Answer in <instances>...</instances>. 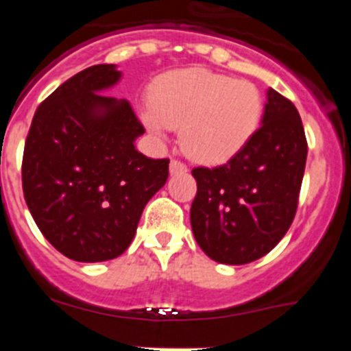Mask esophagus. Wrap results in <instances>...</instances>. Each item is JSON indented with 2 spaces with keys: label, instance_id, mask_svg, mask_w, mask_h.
<instances>
[{
  "label": "esophagus",
  "instance_id": "34e87169",
  "mask_svg": "<svg viewBox=\"0 0 351 351\" xmlns=\"http://www.w3.org/2000/svg\"><path fill=\"white\" fill-rule=\"evenodd\" d=\"M186 170H188V167L182 163L181 160H170V173H184Z\"/></svg>",
  "mask_w": 351,
  "mask_h": 351
}]
</instances>
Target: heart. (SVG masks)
<instances>
[{
	"instance_id": "1",
	"label": "heart",
	"mask_w": 351,
	"mask_h": 351,
	"mask_svg": "<svg viewBox=\"0 0 351 351\" xmlns=\"http://www.w3.org/2000/svg\"><path fill=\"white\" fill-rule=\"evenodd\" d=\"M263 96L255 84L206 68L170 71L158 80L142 119L154 135L181 126V145L204 163H225L255 137Z\"/></svg>"
}]
</instances>
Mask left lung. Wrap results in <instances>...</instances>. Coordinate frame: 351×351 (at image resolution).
<instances>
[{"label": "left lung", "instance_id": "obj_1", "mask_svg": "<svg viewBox=\"0 0 351 351\" xmlns=\"http://www.w3.org/2000/svg\"><path fill=\"white\" fill-rule=\"evenodd\" d=\"M308 141L295 105L267 91L262 126L225 165L191 170L197 195L190 219L209 258L243 265L280 243L295 218Z\"/></svg>", "mask_w": 351, "mask_h": 351}]
</instances>
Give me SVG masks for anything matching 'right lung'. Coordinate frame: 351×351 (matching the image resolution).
Listing matches in <instances>:
<instances>
[{
  "mask_svg": "<svg viewBox=\"0 0 351 351\" xmlns=\"http://www.w3.org/2000/svg\"><path fill=\"white\" fill-rule=\"evenodd\" d=\"M121 79L95 64L36 108L23 156V191L43 237L77 262L123 255L145 204L167 182L169 160L135 149L145 132L126 100L100 95Z\"/></svg>",
  "mask_w": 351,
  "mask_h": 351,
  "instance_id": "right-lung-1",
  "label": "right lung"
}]
</instances>
